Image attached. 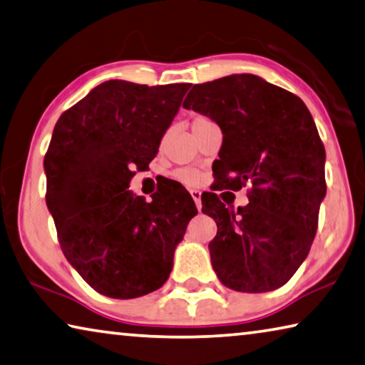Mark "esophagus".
Instances as JSON below:
<instances>
[{
  "label": "esophagus",
  "mask_w": 365,
  "mask_h": 365,
  "mask_svg": "<svg viewBox=\"0 0 365 365\" xmlns=\"http://www.w3.org/2000/svg\"><path fill=\"white\" fill-rule=\"evenodd\" d=\"M190 195H192V198L195 200L198 211H201V192H198V190H192V192H190Z\"/></svg>",
  "instance_id": "34e87169"
}]
</instances>
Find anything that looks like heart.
I'll list each match as a JSON object with an SVG mask.
<instances>
[{"instance_id": "obj_1", "label": "heart", "mask_w": 365, "mask_h": 365, "mask_svg": "<svg viewBox=\"0 0 365 365\" xmlns=\"http://www.w3.org/2000/svg\"><path fill=\"white\" fill-rule=\"evenodd\" d=\"M205 121H210V120H206V118H203V117H196V118L193 120V125H192V126L201 125V123H205ZM177 178H178V180H182L183 183H187V185H195L196 182L200 180V175H198V172H196V170H192V169H182V170L177 172Z\"/></svg>"}]
</instances>
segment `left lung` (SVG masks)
<instances>
[{
    "label": "left lung",
    "instance_id": "1",
    "mask_svg": "<svg viewBox=\"0 0 365 365\" xmlns=\"http://www.w3.org/2000/svg\"><path fill=\"white\" fill-rule=\"evenodd\" d=\"M185 108L222 131L217 188L252 185L248 205L232 211L216 193L203 212L217 224L210 255L219 281L239 292L284 286L307 258L327 195L325 148L309 108L255 74L195 84Z\"/></svg>",
    "mask_w": 365,
    "mask_h": 365
}]
</instances>
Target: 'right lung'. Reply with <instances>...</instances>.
<instances>
[{"label": "right lung", "mask_w": 365, "mask_h": 365, "mask_svg": "<svg viewBox=\"0 0 365 365\" xmlns=\"http://www.w3.org/2000/svg\"><path fill=\"white\" fill-rule=\"evenodd\" d=\"M190 84L106 81L58 118L43 169L47 206L66 259L102 296L135 299L169 279L173 253L198 214L170 182L151 203L133 195Z\"/></svg>", "instance_id": "right-lung-1"}]
</instances>
